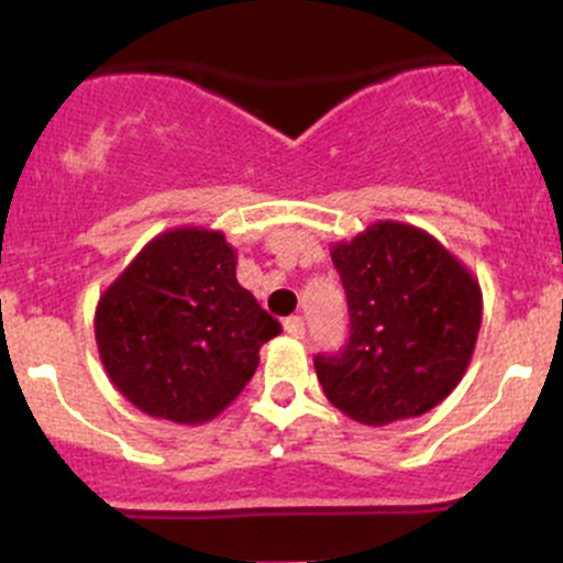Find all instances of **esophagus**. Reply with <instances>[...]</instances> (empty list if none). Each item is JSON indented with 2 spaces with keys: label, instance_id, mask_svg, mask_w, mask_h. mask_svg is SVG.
Wrapping results in <instances>:
<instances>
[{
  "label": "esophagus",
  "instance_id": "esophagus-1",
  "mask_svg": "<svg viewBox=\"0 0 563 563\" xmlns=\"http://www.w3.org/2000/svg\"><path fill=\"white\" fill-rule=\"evenodd\" d=\"M283 329H286L288 334H291V338H305V321L299 316H291V318H286V321H283Z\"/></svg>",
  "mask_w": 563,
  "mask_h": 563
}]
</instances>
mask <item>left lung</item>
Here are the masks:
<instances>
[{"label": "left lung", "mask_w": 563, "mask_h": 563, "mask_svg": "<svg viewBox=\"0 0 563 563\" xmlns=\"http://www.w3.org/2000/svg\"><path fill=\"white\" fill-rule=\"evenodd\" d=\"M351 334L316 356L323 395L362 424H391L439 406L463 378L482 323L479 280L435 236L378 220L332 247Z\"/></svg>", "instance_id": "obj_1"}]
</instances>
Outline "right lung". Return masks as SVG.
I'll list each match as a JSON object with an SVG mask.
<instances>
[{
	"mask_svg": "<svg viewBox=\"0 0 563 563\" xmlns=\"http://www.w3.org/2000/svg\"><path fill=\"white\" fill-rule=\"evenodd\" d=\"M280 334L236 280L223 231L157 234L100 294L95 340L111 384L155 419L201 424L245 389L258 351Z\"/></svg>",
	"mask_w": 563,
	"mask_h": 563,
	"instance_id": "right-lung-1",
	"label": "right lung"
}]
</instances>
